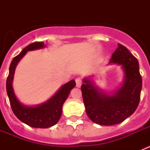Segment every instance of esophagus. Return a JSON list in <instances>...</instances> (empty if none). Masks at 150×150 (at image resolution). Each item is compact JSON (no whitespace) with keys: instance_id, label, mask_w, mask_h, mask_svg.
Returning a JSON list of instances; mask_svg holds the SVG:
<instances>
[{"instance_id":"1","label":"esophagus","mask_w":150,"mask_h":150,"mask_svg":"<svg viewBox=\"0 0 150 150\" xmlns=\"http://www.w3.org/2000/svg\"><path fill=\"white\" fill-rule=\"evenodd\" d=\"M75 81H76V85L77 87H80L82 85V79L80 77H77L76 79H75Z\"/></svg>"}]
</instances>
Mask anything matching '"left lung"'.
<instances>
[{
	"label": "left lung",
	"instance_id": "obj_1",
	"mask_svg": "<svg viewBox=\"0 0 150 150\" xmlns=\"http://www.w3.org/2000/svg\"><path fill=\"white\" fill-rule=\"evenodd\" d=\"M110 63L122 65L125 72L124 83L115 93L107 95L100 91L88 79H83L81 86L88 118L101 125L119 124L133 114L138 107L142 88L138 61L125 46L118 43Z\"/></svg>",
	"mask_w": 150,
	"mask_h": 150
}]
</instances>
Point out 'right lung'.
<instances>
[{"label":"right lung","instance_id":"add662e5","mask_svg":"<svg viewBox=\"0 0 150 150\" xmlns=\"http://www.w3.org/2000/svg\"><path fill=\"white\" fill-rule=\"evenodd\" d=\"M45 47L43 42H35L26 46L20 53L14 57L10 66V72L6 79V92L13 113L22 122L33 128H47L59 122L62 112V106L68 97L71 90L76 86L74 79L61 87L50 100L36 107H28L18 101L13 91V79L17 64L28 51Z\"/></svg>","mask_w":150,"mask_h":150}]
</instances>
